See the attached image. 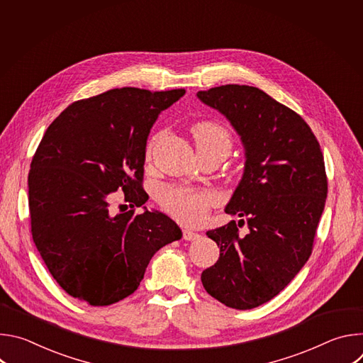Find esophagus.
I'll use <instances>...</instances> for the list:
<instances>
[{
    "label": "esophagus",
    "instance_id": "obj_1",
    "mask_svg": "<svg viewBox=\"0 0 363 363\" xmlns=\"http://www.w3.org/2000/svg\"><path fill=\"white\" fill-rule=\"evenodd\" d=\"M182 238H184V240H186V241H194V240H196V238H198V234H196V233H194V231H191V230H184V233H182Z\"/></svg>",
    "mask_w": 363,
    "mask_h": 363
}]
</instances>
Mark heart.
<instances>
[{"label": "heart", "mask_w": 363, "mask_h": 363, "mask_svg": "<svg viewBox=\"0 0 363 363\" xmlns=\"http://www.w3.org/2000/svg\"><path fill=\"white\" fill-rule=\"evenodd\" d=\"M191 133L201 158L218 157L225 160L233 150V136L225 126L214 121H201L191 128ZM160 138L155 135L146 146V157H149L152 147ZM157 201L162 210L179 221L181 224L195 225L202 223L211 206L218 202V196L211 189H192L185 186L164 185L157 191Z\"/></svg>", "instance_id": "b5f03b06"}]
</instances>
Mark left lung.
Segmentation results:
<instances>
[{
	"instance_id": "obj_1",
	"label": "left lung",
	"mask_w": 363,
	"mask_h": 363,
	"mask_svg": "<svg viewBox=\"0 0 363 363\" xmlns=\"http://www.w3.org/2000/svg\"><path fill=\"white\" fill-rule=\"evenodd\" d=\"M220 111L241 136L245 168L225 213L244 220L206 231L218 262L201 274L223 304L248 310L276 297L313 251L328 196L320 145L290 108L252 86L225 84L196 94Z\"/></svg>"
}]
</instances>
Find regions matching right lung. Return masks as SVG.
<instances>
[{
	"label": "right lung",
	"mask_w": 363,
	"mask_h": 363,
	"mask_svg": "<svg viewBox=\"0 0 363 363\" xmlns=\"http://www.w3.org/2000/svg\"><path fill=\"white\" fill-rule=\"evenodd\" d=\"M185 89H112L67 106L51 123L31 161V234L50 274L72 297L109 306L140 284L153 254L182 237L147 201L146 139L158 115ZM131 210L115 216L113 192Z\"/></svg>",
	"instance_id": "add662e5"
}]
</instances>
